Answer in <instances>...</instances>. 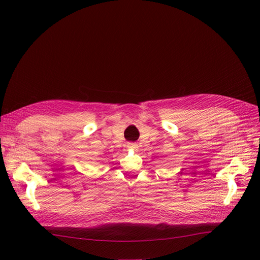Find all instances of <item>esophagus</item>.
Here are the masks:
<instances>
[{"label": "esophagus", "instance_id": "34e87169", "mask_svg": "<svg viewBox=\"0 0 260 260\" xmlns=\"http://www.w3.org/2000/svg\"><path fill=\"white\" fill-rule=\"evenodd\" d=\"M127 147H128L129 149H132V151H137V149H138V145L135 144V143H129Z\"/></svg>", "mask_w": 260, "mask_h": 260}]
</instances>
